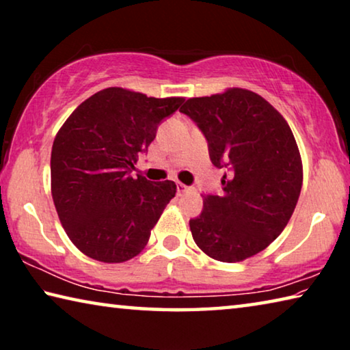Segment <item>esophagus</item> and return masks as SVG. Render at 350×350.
Returning <instances> with one entry per match:
<instances>
[{
	"instance_id": "34e87169",
	"label": "esophagus",
	"mask_w": 350,
	"mask_h": 350,
	"mask_svg": "<svg viewBox=\"0 0 350 350\" xmlns=\"http://www.w3.org/2000/svg\"><path fill=\"white\" fill-rule=\"evenodd\" d=\"M188 191H193V187H188V185H183V183L177 182V194H183V193H188Z\"/></svg>"
}]
</instances>
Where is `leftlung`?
<instances>
[{
    "label": "left lung",
    "mask_w": 350,
    "mask_h": 350,
    "mask_svg": "<svg viewBox=\"0 0 350 350\" xmlns=\"http://www.w3.org/2000/svg\"><path fill=\"white\" fill-rule=\"evenodd\" d=\"M180 112L205 135L211 163L227 170L224 193L205 194L202 213L189 221L194 242L222 262L262 252L286 228L303 185L288 123L267 100L241 88L188 98Z\"/></svg>",
    "instance_id": "obj_1"
}]
</instances>
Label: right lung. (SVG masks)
<instances>
[{
	"mask_svg": "<svg viewBox=\"0 0 350 350\" xmlns=\"http://www.w3.org/2000/svg\"><path fill=\"white\" fill-rule=\"evenodd\" d=\"M183 100L108 88L85 100L57 133L52 199L64 232L86 256L125 262L144 250L176 183L131 173Z\"/></svg>",
	"mask_w": 350,
	"mask_h": 350,
	"instance_id": "right-lung-1",
	"label": "right lung"
}]
</instances>
